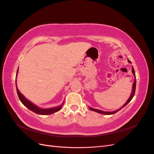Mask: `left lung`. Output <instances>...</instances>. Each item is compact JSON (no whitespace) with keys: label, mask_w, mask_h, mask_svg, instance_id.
Here are the masks:
<instances>
[{"label":"left lung","mask_w":154,"mask_h":154,"mask_svg":"<svg viewBox=\"0 0 154 154\" xmlns=\"http://www.w3.org/2000/svg\"><path fill=\"white\" fill-rule=\"evenodd\" d=\"M128 62L129 63H131V62H130L129 60H128ZM132 73H133V74H134V77H135V81H134V83H133V87H132V91L131 94H130V97H129L128 100L127 101V102H126V103L123 105V106L122 107V108H120V109H118V110H117L112 111V112H105V111H102V110H98V109H92V108H91V107H89L90 110H92V111L96 112H97V113H100V114H101L111 115V114H114L116 113V112H118L119 110H121V109H122V108H123L124 106H125L126 105H127L129 103V102L132 100V99L133 98V97H134V94H135V91H136V74H135V71H134V67H132Z\"/></svg>","instance_id":"1"}]
</instances>
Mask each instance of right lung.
<instances>
[{
    "mask_svg": "<svg viewBox=\"0 0 154 154\" xmlns=\"http://www.w3.org/2000/svg\"><path fill=\"white\" fill-rule=\"evenodd\" d=\"M18 71V70H17L16 76H17ZM15 82H16V87H17V94H18V97H19L20 101L22 102L23 105L27 107V109H29L32 112H35L37 114H40V115H48V114H51L56 112L59 111L62 107V105H63V103L62 105H60L58 106L53 107V108H50V109H41V108H39V107H38L37 106H36L35 105H34L32 103H31L30 101H29L28 100H27L26 97L21 94L20 92L18 91V88H17V80H15Z\"/></svg>",
    "mask_w": 154,
    "mask_h": 154,
    "instance_id": "1",
    "label": "right lung"
}]
</instances>
